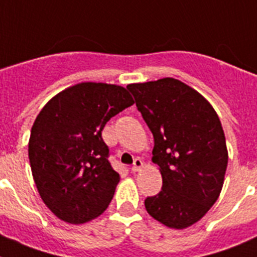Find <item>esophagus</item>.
<instances>
[{
	"mask_svg": "<svg viewBox=\"0 0 257 257\" xmlns=\"http://www.w3.org/2000/svg\"><path fill=\"white\" fill-rule=\"evenodd\" d=\"M142 167H143V161L140 160V158H136V160L134 161V165H133V167H131V171L133 172L139 171Z\"/></svg>",
	"mask_w": 257,
	"mask_h": 257,
	"instance_id": "34e87169",
	"label": "esophagus"
}]
</instances>
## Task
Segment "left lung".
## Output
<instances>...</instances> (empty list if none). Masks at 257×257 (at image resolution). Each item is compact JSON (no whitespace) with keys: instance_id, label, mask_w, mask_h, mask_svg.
Instances as JSON below:
<instances>
[{"instance_id":"left-lung-1","label":"left lung","mask_w":257,"mask_h":257,"mask_svg":"<svg viewBox=\"0 0 257 257\" xmlns=\"http://www.w3.org/2000/svg\"><path fill=\"white\" fill-rule=\"evenodd\" d=\"M154 138L162 189L145 199L153 219L184 229L205 216L224 184L228 149L219 115L198 91L175 78L127 86Z\"/></svg>"}]
</instances>
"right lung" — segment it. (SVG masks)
<instances>
[{
    "label": "right lung",
    "instance_id": "obj_1",
    "mask_svg": "<svg viewBox=\"0 0 257 257\" xmlns=\"http://www.w3.org/2000/svg\"><path fill=\"white\" fill-rule=\"evenodd\" d=\"M133 104L122 86L82 82L55 95L37 115L28 144L32 175L60 220L83 224L109 206L119 174L109 163L101 131Z\"/></svg>",
    "mask_w": 257,
    "mask_h": 257
}]
</instances>
